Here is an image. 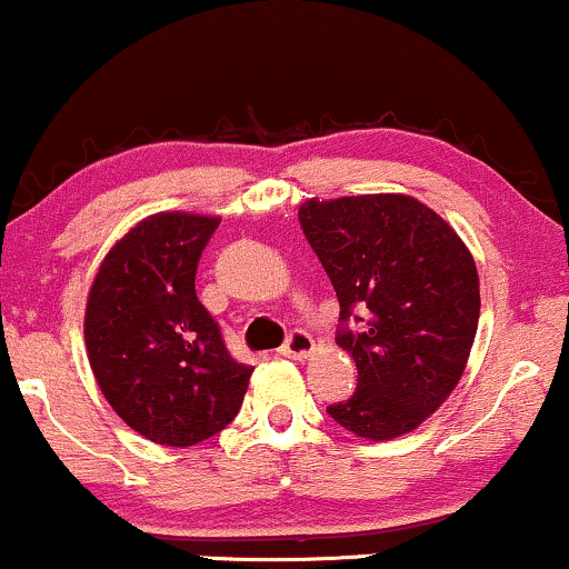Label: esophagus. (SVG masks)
Segmentation results:
<instances>
[{"label":"esophagus","instance_id":"1","mask_svg":"<svg viewBox=\"0 0 569 569\" xmlns=\"http://www.w3.org/2000/svg\"><path fill=\"white\" fill-rule=\"evenodd\" d=\"M316 350V339H312L307 331L302 329H293L289 337H286V342L280 345V356L286 358H297V361H302V358L310 356V352Z\"/></svg>","mask_w":569,"mask_h":569}]
</instances>
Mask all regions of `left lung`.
Listing matches in <instances>:
<instances>
[{
	"label": "left lung",
	"mask_w": 569,
	"mask_h": 569,
	"mask_svg": "<svg viewBox=\"0 0 569 569\" xmlns=\"http://www.w3.org/2000/svg\"><path fill=\"white\" fill-rule=\"evenodd\" d=\"M299 224L337 291V345L358 369L356 393L326 411L361 439L409 433L471 356L481 307L471 251L407 194L307 200Z\"/></svg>",
	"instance_id": "left-lung-1"
}]
</instances>
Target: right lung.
Here are the masks:
<instances>
[{"mask_svg":"<svg viewBox=\"0 0 569 569\" xmlns=\"http://www.w3.org/2000/svg\"><path fill=\"white\" fill-rule=\"evenodd\" d=\"M217 217L154 213L103 259L84 310L98 388L136 433L192 447L224 430L253 367L234 361L194 276Z\"/></svg>","mask_w":569,"mask_h":569,"instance_id":"1","label":"right lung"}]
</instances>
